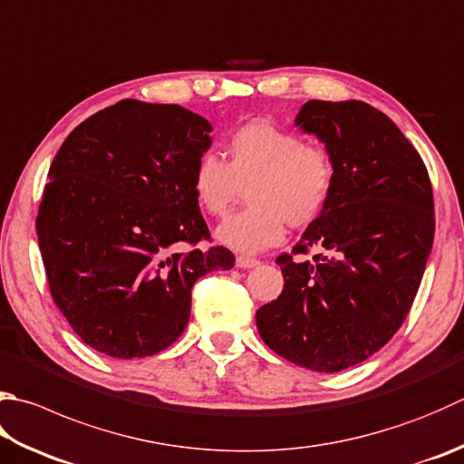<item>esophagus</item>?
Wrapping results in <instances>:
<instances>
[{
	"instance_id": "obj_1",
	"label": "esophagus",
	"mask_w": 464,
	"mask_h": 464,
	"mask_svg": "<svg viewBox=\"0 0 464 464\" xmlns=\"http://www.w3.org/2000/svg\"><path fill=\"white\" fill-rule=\"evenodd\" d=\"M258 265H260V262L256 258H250V256H244V255L236 258V266H238V268H255Z\"/></svg>"
}]
</instances>
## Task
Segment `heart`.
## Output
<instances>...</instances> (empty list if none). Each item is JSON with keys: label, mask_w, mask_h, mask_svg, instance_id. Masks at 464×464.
Returning <instances> with one entry per match:
<instances>
[{"label": "heart", "mask_w": 464, "mask_h": 464, "mask_svg": "<svg viewBox=\"0 0 464 464\" xmlns=\"http://www.w3.org/2000/svg\"><path fill=\"white\" fill-rule=\"evenodd\" d=\"M224 157L204 153L191 171V191L208 216H224L246 188L248 208L218 226L216 238L238 252L283 242L286 224L307 228L325 212L335 188V163L323 145L268 121L232 130Z\"/></svg>", "instance_id": "obj_1"}]
</instances>
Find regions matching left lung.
<instances>
[{
    "label": "left lung",
    "instance_id": "8db88e82",
    "mask_svg": "<svg viewBox=\"0 0 464 464\" xmlns=\"http://www.w3.org/2000/svg\"><path fill=\"white\" fill-rule=\"evenodd\" d=\"M295 125L325 143L335 188L293 255L276 258L283 293L256 327L285 360L334 373L386 345L412 307L434 240L432 186L412 143L368 102L309 101ZM313 246L328 255L292 258Z\"/></svg>",
    "mask_w": 464,
    "mask_h": 464
}]
</instances>
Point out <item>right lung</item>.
I'll return each instance as SVG.
<instances>
[{"mask_svg": "<svg viewBox=\"0 0 464 464\" xmlns=\"http://www.w3.org/2000/svg\"><path fill=\"white\" fill-rule=\"evenodd\" d=\"M212 125L179 104L125 99L82 121L50 165L36 230L52 299L86 345L119 360L163 352L191 288L230 270L191 191Z\"/></svg>", "mask_w": 464, "mask_h": 464, "instance_id": "right-lung-1", "label": "right lung"}]
</instances>
